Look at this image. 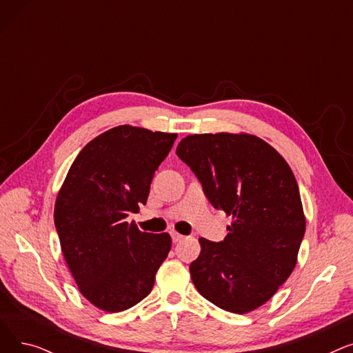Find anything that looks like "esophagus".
<instances>
[{
    "label": "esophagus",
    "mask_w": 353,
    "mask_h": 353,
    "mask_svg": "<svg viewBox=\"0 0 353 353\" xmlns=\"http://www.w3.org/2000/svg\"><path fill=\"white\" fill-rule=\"evenodd\" d=\"M170 234H172V239H173V242L174 243H177V242H180V240L183 239V234H180V233H177L176 230H172L170 232Z\"/></svg>",
    "instance_id": "obj_1"
}]
</instances>
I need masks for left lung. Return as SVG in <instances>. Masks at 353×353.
Listing matches in <instances>:
<instances>
[{"label":"left lung","instance_id":"left-lung-1","mask_svg":"<svg viewBox=\"0 0 353 353\" xmlns=\"http://www.w3.org/2000/svg\"><path fill=\"white\" fill-rule=\"evenodd\" d=\"M176 154L214 209L232 217L223 242L200 237L190 265L197 292L213 305L245 314L265 305L293 272L306 219L286 160L248 133L190 134Z\"/></svg>","mask_w":353,"mask_h":353}]
</instances>
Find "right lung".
Returning a JSON list of instances; mask_svg holds the SVG:
<instances>
[{"label": "right lung", "instance_id": "add662e5", "mask_svg": "<svg viewBox=\"0 0 353 353\" xmlns=\"http://www.w3.org/2000/svg\"><path fill=\"white\" fill-rule=\"evenodd\" d=\"M177 134L117 125L92 139L71 164L54 206L65 263L84 298L114 313L152 292L172 248L169 233H145L128 213L145 205L154 172Z\"/></svg>", "mask_w": 353, "mask_h": 353}]
</instances>
